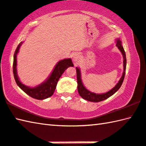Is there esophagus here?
Masks as SVG:
<instances>
[{
  "instance_id": "esophagus-1",
  "label": "esophagus",
  "mask_w": 146,
  "mask_h": 146,
  "mask_svg": "<svg viewBox=\"0 0 146 146\" xmlns=\"http://www.w3.org/2000/svg\"><path fill=\"white\" fill-rule=\"evenodd\" d=\"M79 60H80V56L78 54H74L73 55V61L75 63H78L79 62Z\"/></svg>"
}]
</instances>
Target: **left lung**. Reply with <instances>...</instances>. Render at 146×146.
<instances>
[{
    "mask_svg": "<svg viewBox=\"0 0 146 146\" xmlns=\"http://www.w3.org/2000/svg\"><path fill=\"white\" fill-rule=\"evenodd\" d=\"M116 46L119 49L120 51L121 52L123 56V67H124V71H123L122 77L119 79V82L113 88L111 89L108 92L102 93V94H97V93H93L90 92L82 84V82L81 81V72L79 68L76 67V72H77V80H78V90L79 94L80 95L81 97L84 98V100H86L88 101L93 102H98L103 101L106 99L108 98L111 97L112 95H114L117 91L120 88L121 86L122 83L124 80L125 76V70H126V54L123 48V46L121 44V41L119 39H116Z\"/></svg>",
    "mask_w": 146,
    "mask_h": 146,
    "instance_id": "obj_1",
    "label": "left lung"
}]
</instances>
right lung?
I'll list each match as a JSON object with an SVG mask.
<instances>
[{
	"mask_svg": "<svg viewBox=\"0 0 146 146\" xmlns=\"http://www.w3.org/2000/svg\"><path fill=\"white\" fill-rule=\"evenodd\" d=\"M23 42L19 44L14 54V60H13V74L15 78V81L18 86L29 95L30 97L34 98L37 99V100H44L47 98L50 97L53 95L54 90H55L57 82L59 79L64 71L67 69L68 67H73L72 60L70 58L64 59L60 60L57 63L55 67H54L53 72L46 81H45L42 84L38 85L37 86L34 88H30L27 86L25 85L22 84L19 79L17 75V70H16V65H17V61H16V56L19 51V49L21 45Z\"/></svg>",
	"mask_w": 146,
	"mask_h": 146,
	"instance_id": "obj_1",
	"label": "right lung"
}]
</instances>
